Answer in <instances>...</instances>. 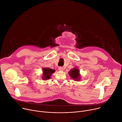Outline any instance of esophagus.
<instances>
[{"mask_svg":"<svg viewBox=\"0 0 122 122\" xmlns=\"http://www.w3.org/2000/svg\"><path fill=\"white\" fill-rule=\"evenodd\" d=\"M58 69L59 71H63V68L62 67H59Z\"/></svg>","mask_w":122,"mask_h":122,"instance_id":"esophagus-1","label":"esophagus"}]
</instances>
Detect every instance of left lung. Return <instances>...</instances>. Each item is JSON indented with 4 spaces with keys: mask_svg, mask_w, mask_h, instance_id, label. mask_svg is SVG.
I'll use <instances>...</instances> for the list:
<instances>
[{
    "mask_svg": "<svg viewBox=\"0 0 122 122\" xmlns=\"http://www.w3.org/2000/svg\"><path fill=\"white\" fill-rule=\"evenodd\" d=\"M79 71L77 69H71L70 70V72H69L70 76L73 79H75L76 80L79 81Z\"/></svg>",
    "mask_w": 122,
    "mask_h": 122,
    "instance_id": "obj_1",
    "label": "left lung"
}]
</instances>
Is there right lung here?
<instances>
[{
	"label": "right lung",
	"instance_id": "right-lung-1",
	"mask_svg": "<svg viewBox=\"0 0 122 122\" xmlns=\"http://www.w3.org/2000/svg\"><path fill=\"white\" fill-rule=\"evenodd\" d=\"M55 70L50 69L49 68H45L43 69V80H47L51 78V75L55 71Z\"/></svg>",
	"mask_w": 122,
	"mask_h": 122
}]
</instances>
